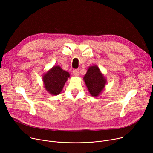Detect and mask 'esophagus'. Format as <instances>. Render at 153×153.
<instances>
[{
	"label": "esophagus",
	"mask_w": 153,
	"mask_h": 153,
	"mask_svg": "<svg viewBox=\"0 0 153 153\" xmlns=\"http://www.w3.org/2000/svg\"><path fill=\"white\" fill-rule=\"evenodd\" d=\"M73 74L74 76H77L79 75V69H74L73 71Z\"/></svg>",
	"instance_id": "34e87169"
}]
</instances>
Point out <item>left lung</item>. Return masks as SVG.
Returning <instances> with one entry per match:
<instances>
[{"label": "left lung", "instance_id": "8db88e82", "mask_svg": "<svg viewBox=\"0 0 153 153\" xmlns=\"http://www.w3.org/2000/svg\"><path fill=\"white\" fill-rule=\"evenodd\" d=\"M83 80L90 94L94 97L102 93L107 84V79L97 65L88 67Z\"/></svg>", "mask_w": 153, "mask_h": 153}]
</instances>
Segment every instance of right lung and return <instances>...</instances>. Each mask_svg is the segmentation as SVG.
I'll use <instances>...</instances> for the list:
<instances>
[{"label": "right lung", "mask_w": 153, "mask_h": 153, "mask_svg": "<svg viewBox=\"0 0 153 153\" xmlns=\"http://www.w3.org/2000/svg\"><path fill=\"white\" fill-rule=\"evenodd\" d=\"M70 77V74L59 65L54 66L50 69L42 76L44 87L48 93L52 95H58Z\"/></svg>", "instance_id": "right-lung-1"}]
</instances>
